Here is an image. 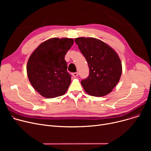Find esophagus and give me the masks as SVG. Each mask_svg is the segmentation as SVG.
Wrapping results in <instances>:
<instances>
[{"label": "esophagus", "mask_w": 151, "mask_h": 151, "mask_svg": "<svg viewBox=\"0 0 151 151\" xmlns=\"http://www.w3.org/2000/svg\"><path fill=\"white\" fill-rule=\"evenodd\" d=\"M78 72H75V73H72V75L73 76H78Z\"/></svg>", "instance_id": "34e87169"}]
</instances>
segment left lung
<instances>
[{
    "label": "left lung",
    "mask_w": 151,
    "mask_h": 151,
    "mask_svg": "<svg viewBox=\"0 0 151 151\" xmlns=\"http://www.w3.org/2000/svg\"><path fill=\"white\" fill-rule=\"evenodd\" d=\"M89 68V76L81 83L84 91L95 97L112 91L122 74V63L117 53L104 42L94 38L75 39Z\"/></svg>",
    "instance_id": "1"
}]
</instances>
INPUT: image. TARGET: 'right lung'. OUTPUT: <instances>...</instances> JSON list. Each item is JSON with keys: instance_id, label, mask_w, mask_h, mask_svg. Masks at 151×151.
I'll use <instances>...</instances> for the list:
<instances>
[{"instance_id": "obj_1", "label": "right lung", "mask_w": 151, "mask_h": 151, "mask_svg": "<svg viewBox=\"0 0 151 151\" xmlns=\"http://www.w3.org/2000/svg\"><path fill=\"white\" fill-rule=\"evenodd\" d=\"M73 42L68 38L49 39L30 55L27 65L28 78L43 97L55 98L67 92L71 76L67 71L65 55Z\"/></svg>"}]
</instances>
